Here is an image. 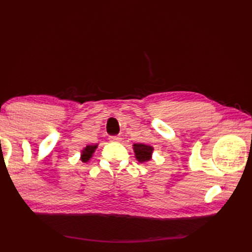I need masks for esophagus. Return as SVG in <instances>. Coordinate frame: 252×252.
Listing matches in <instances>:
<instances>
[{"instance_id": "1", "label": "esophagus", "mask_w": 252, "mask_h": 252, "mask_svg": "<svg viewBox=\"0 0 252 252\" xmlns=\"http://www.w3.org/2000/svg\"><path fill=\"white\" fill-rule=\"evenodd\" d=\"M109 141L110 142H120L121 138L119 136L114 135V136H109Z\"/></svg>"}]
</instances>
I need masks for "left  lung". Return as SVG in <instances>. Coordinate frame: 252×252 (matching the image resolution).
Segmentation results:
<instances>
[{"instance_id":"obj_1","label":"left lung","mask_w":252,"mask_h":252,"mask_svg":"<svg viewBox=\"0 0 252 252\" xmlns=\"http://www.w3.org/2000/svg\"><path fill=\"white\" fill-rule=\"evenodd\" d=\"M134 153L136 159L140 162H145L151 160L152 158V153H153V147L148 145H144V144H134Z\"/></svg>"}]
</instances>
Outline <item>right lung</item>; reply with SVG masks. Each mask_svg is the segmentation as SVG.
Listing matches in <instances>:
<instances>
[{
    "instance_id": "obj_1",
    "label": "right lung",
    "mask_w": 252,
    "mask_h": 252,
    "mask_svg": "<svg viewBox=\"0 0 252 252\" xmlns=\"http://www.w3.org/2000/svg\"><path fill=\"white\" fill-rule=\"evenodd\" d=\"M96 147H97V145H89L84 148V151L82 152V157H81V160L83 162H87L90 160V158L92 157V155L94 153V151L96 149Z\"/></svg>"
}]
</instances>
